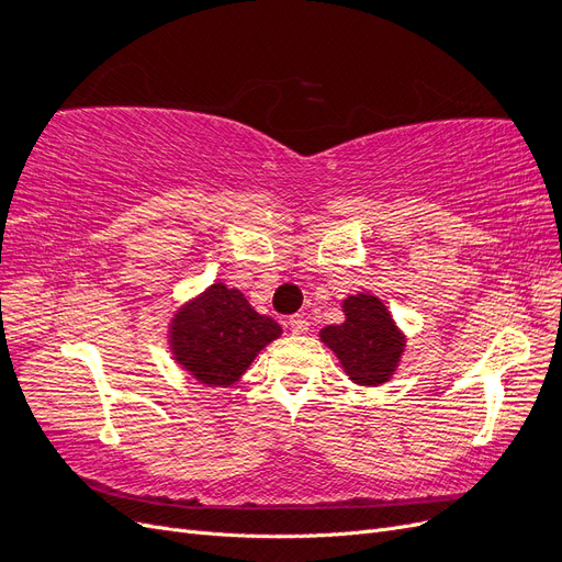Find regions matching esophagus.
I'll use <instances>...</instances> for the list:
<instances>
[{
	"instance_id": "esophagus-1",
	"label": "esophagus",
	"mask_w": 562,
	"mask_h": 562,
	"mask_svg": "<svg viewBox=\"0 0 562 562\" xmlns=\"http://www.w3.org/2000/svg\"><path fill=\"white\" fill-rule=\"evenodd\" d=\"M288 326H291L293 335H307L310 333V321L304 318V316H300V314L291 316V321H288Z\"/></svg>"
}]
</instances>
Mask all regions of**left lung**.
I'll list each match as a JSON object with an SVG mask.
<instances>
[{
    "mask_svg": "<svg viewBox=\"0 0 562 562\" xmlns=\"http://www.w3.org/2000/svg\"><path fill=\"white\" fill-rule=\"evenodd\" d=\"M342 310L345 323L323 328L321 342L335 351L351 382L361 386L389 382L405 349V337L389 310L380 297L366 293L349 295Z\"/></svg>",
    "mask_w": 562,
    "mask_h": 562,
    "instance_id": "left-lung-1",
    "label": "left lung"
}]
</instances>
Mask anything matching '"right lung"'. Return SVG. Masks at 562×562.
Segmentation results:
<instances>
[{"instance_id": "obj_1", "label": "right lung", "mask_w": 562, "mask_h": 562, "mask_svg": "<svg viewBox=\"0 0 562 562\" xmlns=\"http://www.w3.org/2000/svg\"><path fill=\"white\" fill-rule=\"evenodd\" d=\"M279 335V323L255 312L244 293L213 283L199 297L182 304L168 337L173 359L196 382L229 386Z\"/></svg>"}]
</instances>
